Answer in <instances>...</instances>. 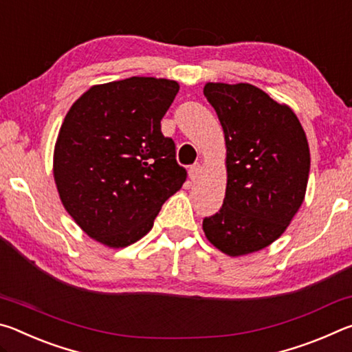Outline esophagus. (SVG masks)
Returning a JSON list of instances; mask_svg holds the SVG:
<instances>
[{"label": "esophagus", "instance_id": "1", "mask_svg": "<svg viewBox=\"0 0 352 352\" xmlns=\"http://www.w3.org/2000/svg\"><path fill=\"white\" fill-rule=\"evenodd\" d=\"M200 174H201V166L199 163L190 166V168H189V178H190V180H192V182L199 180Z\"/></svg>", "mask_w": 352, "mask_h": 352}]
</instances>
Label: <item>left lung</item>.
<instances>
[{
	"label": "left lung",
	"instance_id": "8db88e82",
	"mask_svg": "<svg viewBox=\"0 0 352 352\" xmlns=\"http://www.w3.org/2000/svg\"><path fill=\"white\" fill-rule=\"evenodd\" d=\"M204 94L222 124L226 189L220 211L204 219L206 239L228 256L269 247L306 195L311 152L289 105L250 83L208 82Z\"/></svg>",
	"mask_w": 352,
	"mask_h": 352
}]
</instances>
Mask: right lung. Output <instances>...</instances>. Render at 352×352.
<instances>
[{"mask_svg":"<svg viewBox=\"0 0 352 352\" xmlns=\"http://www.w3.org/2000/svg\"><path fill=\"white\" fill-rule=\"evenodd\" d=\"M180 85L157 77L93 85L71 105L54 147V182L74 222L105 247L124 248L152 230L186 180L162 119Z\"/></svg>","mask_w":352,"mask_h":352,"instance_id":"obj_1","label":"right lung"}]
</instances>
